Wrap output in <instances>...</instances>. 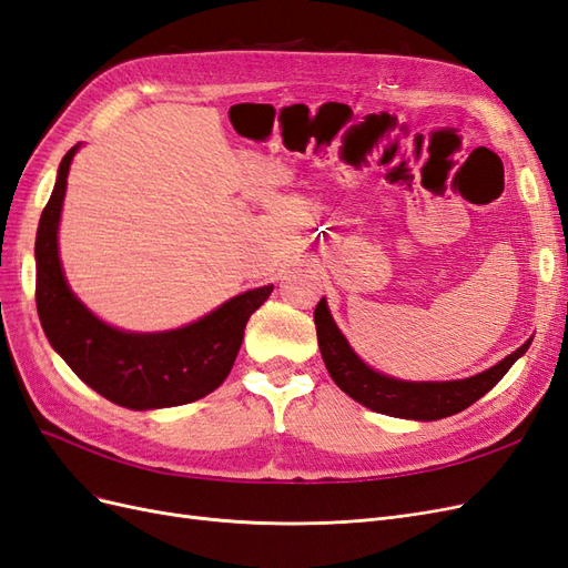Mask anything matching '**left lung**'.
I'll return each mask as SVG.
<instances>
[{"instance_id": "left-lung-1", "label": "left lung", "mask_w": 568, "mask_h": 568, "mask_svg": "<svg viewBox=\"0 0 568 568\" xmlns=\"http://www.w3.org/2000/svg\"><path fill=\"white\" fill-rule=\"evenodd\" d=\"M315 326L324 365L329 369L334 384L343 393L374 412H382V415L419 422H434L457 415V412L467 409L478 398H484L530 346L528 338L521 348L507 355L503 363H497L495 367L476 376H469V379L415 384L390 379L386 374L369 369L363 359L351 351L348 341L338 332L324 298L315 307Z\"/></svg>"}]
</instances>
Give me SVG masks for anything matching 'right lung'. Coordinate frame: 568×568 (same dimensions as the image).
Listing matches in <instances>:
<instances>
[{"label": "right lung", "mask_w": 568, "mask_h": 568, "mask_svg": "<svg viewBox=\"0 0 568 568\" xmlns=\"http://www.w3.org/2000/svg\"><path fill=\"white\" fill-rule=\"evenodd\" d=\"M78 146L59 165L38 227L36 298L42 329L68 367L115 405L153 409L194 403L227 379L246 322L267 301L272 286L246 291L175 332L128 334L97 320L68 288L57 246L65 178Z\"/></svg>", "instance_id": "add662e5"}]
</instances>
